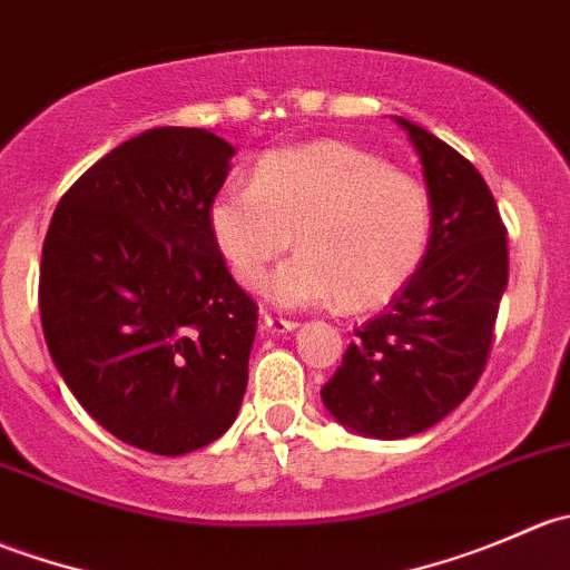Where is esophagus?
Here are the masks:
<instances>
[{
  "label": "esophagus",
  "mask_w": 570,
  "mask_h": 570,
  "mask_svg": "<svg viewBox=\"0 0 570 570\" xmlns=\"http://www.w3.org/2000/svg\"><path fill=\"white\" fill-rule=\"evenodd\" d=\"M262 327L267 333H292L297 327L295 320H284V317H273V314H264L262 317Z\"/></svg>",
  "instance_id": "obj_1"
}]
</instances>
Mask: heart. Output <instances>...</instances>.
<instances>
[{"label":"heart","instance_id":"heart-1","mask_svg":"<svg viewBox=\"0 0 570 570\" xmlns=\"http://www.w3.org/2000/svg\"><path fill=\"white\" fill-rule=\"evenodd\" d=\"M209 232L243 286H258L292 245L267 295L284 308L342 297L347 308L389 303L428 256L433 209L416 178L338 140L278 148L258 159L253 184L212 198Z\"/></svg>","mask_w":570,"mask_h":570}]
</instances>
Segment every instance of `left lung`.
<instances>
[{
    "instance_id": "8db88e82",
    "label": "left lung",
    "mask_w": 570,
    "mask_h": 570,
    "mask_svg": "<svg viewBox=\"0 0 570 570\" xmlns=\"http://www.w3.org/2000/svg\"><path fill=\"white\" fill-rule=\"evenodd\" d=\"M407 131L428 184V256L383 314L355 331L322 405L366 439H407L439 424L485 370L508 289V232L485 178L419 124Z\"/></svg>"
}]
</instances>
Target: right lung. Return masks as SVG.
<instances>
[{"label": "right lung", "instance_id": "obj_1", "mask_svg": "<svg viewBox=\"0 0 570 570\" xmlns=\"http://www.w3.org/2000/svg\"><path fill=\"white\" fill-rule=\"evenodd\" d=\"M234 154L206 129L142 131L77 178L46 234L51 361L107 433L154 455L220 439L248 389L258 308L209 232Z\"/></svg>", "mask_w": 570, "mask_h": 570}]
</instances>
